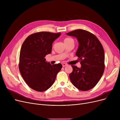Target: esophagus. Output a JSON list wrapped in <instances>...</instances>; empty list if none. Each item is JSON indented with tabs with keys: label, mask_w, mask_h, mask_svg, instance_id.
<instances>
[{
	"label": "esophagus",
	"mask_w": 120,
	"mask_h": 120,
	"mask_svg": "<svg viewBox=\"0 0 120 120\" xmlns=\"http://www.w3.org/2000/svg\"><path fill=\"white\" fill-rule=\"evenodd\" d=\"M68 66V64H64V63H63V67H66V66Z\"/></svg>",
	"instance_id": "1"
}]
</instances>
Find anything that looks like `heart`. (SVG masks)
<instances>
[{
    "mask_svg": "<svg viewBox=\"0 0 120 120\" xmlns=\"http://www.w3.org/2000/svg\"><path fill=\"white\" fill-rule=\"evenodd\" d=\"M74 41V40L71 38H65L64 40V42H68V41Z\"/></svg>",
    "mask_w": 120,
    "mask_h": 120,
    "instance_id": "heart-1",
    "label": "heart"
}]
</instances>
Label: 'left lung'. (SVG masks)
Returning a JSON list of instances; mask_svg holds the SVG:
<instances>
[{
    "instance_id": "1",
    "label": "left lung",
    "mask_w": 120,
    "mask_h": 120,
    "mask_svg": "<svg viewBox=\"0 0 120 120\" xmlns=\"http://www.w3.org/2000/svg\"><path fill=\"white\" fill-rule=\"evenodd\" d=\"M74 37L79 42L75 55L81 61V68L71 65L73 69L69 75L73 85L86 91L93 88L102 77L105 70L103 47L96 36L85 30H77L67 34Z\"/></svg>"
}]
</instances>
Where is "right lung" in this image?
I'll return each instance as SVG.
<instances>
[{"mask_svg": "<svg viewBox=\"0 0 120 120\" xmlns=\"http://www.w3.org/2000/svg\"><path fill=\"white\" fill-rule=\"evenodd\" d=\"M60 34V32H37L28 36L21 46L19 71L25 82L32 89L38 92L49 89L62 68L61 64L52 65L45 59L52 52L53 42Z\"/></svg>", "mask_w": 120, "mask_h": 120, "instance_id": "1", "label": "right lung"}]
</instances>
